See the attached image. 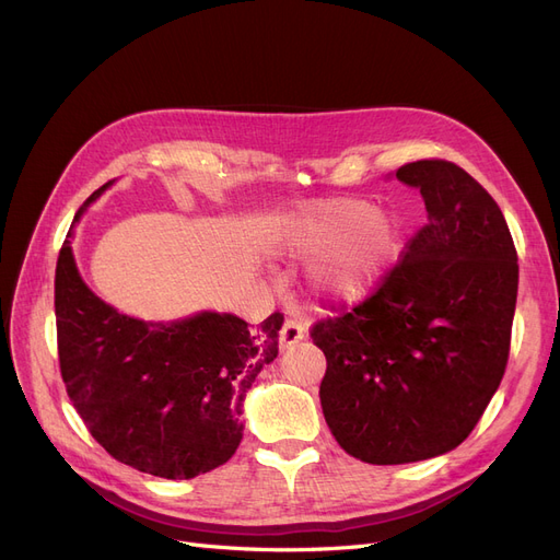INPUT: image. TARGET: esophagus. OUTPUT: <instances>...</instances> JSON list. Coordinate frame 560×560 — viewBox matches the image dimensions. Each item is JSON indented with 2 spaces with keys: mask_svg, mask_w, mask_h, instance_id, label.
<instances>
[{
  "mask_svg": "<svg viewBox=\"0 0 560 560\" xmlns=\"http://www.w3.org/2000/svg\"><path fill=\"white\" fill-rule=\"evenodd\" d=\"M302 339H304V327L300 323H295V320H285L283 327H281V332H279V348L288 350V348H293Z\"/></svg>",
  "mask_w": 560,
  "mask_h": 560,
  "instance_id": "esophagus-1",
  "label": "esophagus"
}]
</instances>
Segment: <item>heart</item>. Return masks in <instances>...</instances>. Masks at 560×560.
<instances>
[{
  "label": "heart",
  "mask_w": 560,
  "mask_h": 560,
  "mask_svg": "<svg viewBox=\"0 0 560 560\" xmlns=\"http://www.w3.org/2000/svg\"><path fill=\"white\" fill-rule=\"evenodd\" d=\"M272 248L285 258H314L306 291L320 304H355L378 291L401 256L399 223L364 200L312 202L283 219Z\"/></svg>",
  "instance_id": "1"
}]
</instances>
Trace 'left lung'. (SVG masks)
<instances>
[{
	"label": "left lung",
	"instance_id": "1",
	"mask_svg": "<svg viewBox=\"0 0 560 560\" xmlns=\"http://www.w3.org/2000/svg\"><path fill=\"white\" fill-rule=\"evenodd\" d=\"M422 194L429 223L378 291L314 325L325 353V422L360 462H424L462 445L499 389L520 285L495 200L450 161L395 173Z\"/></svg>",
	"mask_w": 560,
	"mask_h": 560
}]
</instances>
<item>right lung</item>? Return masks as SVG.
Listing matches in <instances>:
<instances>
[{"instance_id":"obj_1","label":"right lung","mask_w":560,"mask_h":560,"mask_svg":"<svg viewBox=\"0 0 560 560\" xmlns=\"http://www.w3.org/2000/svg\"><path fill=\"white\" fill-rule=\"evenodd\" d=\"M73 217L55 272L59 369L69 399L98 445L121 464L165 480H191L233 457L242 404L279 353L281 314L252 329L235 314L198 312L142 320L117 312L82 281Z\"/></svg>"}]
</instances>
